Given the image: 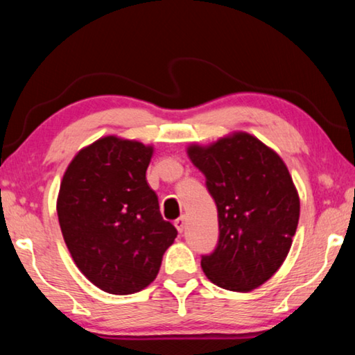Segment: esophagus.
<instances>
[{
  "mask_svg": "<svg viewBox=\"0 0 355 355\" xmlns=\"http://www.w3.org/2000/svg\"><path fill=\"white\" fill-rule=\"evenodd\" d=\"M173 225L177 227V230H178L180 233H183V230H184V225H186V219H184V216H180L178 219H175V222H173Z\"/></svg>",
  "mask_w": 355,
  "mask_h": 355,
  "instance_id": "34e87169",
  "label": "esophagus"
}]
</instances>
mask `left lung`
Instances as JSON below:
<instances>
[{
	"label": "left lung",
	"mask_w": 355,
	"mask_h": 355,
	"mask_svg": "<svg viewBox=\"0 0 355 355\" xmlns=\"http://www.w3.org/2000/svg\"><path fill=\"white\" fill-rule=\"evenodd\" d=\"M218 207L219 241L202 257L207 277L224 290L248 293L277 272L291 249L300 203L288 167L249 133L189 146Z\"/></svg>",
	"instance_id": "obj_1"
}]
</instances>
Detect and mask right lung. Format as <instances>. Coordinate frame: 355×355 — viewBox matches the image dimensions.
Segmentation results:
<instances>
[{"instance_id": "1", "label": "right lung", "mask_w": 355, "mask_h": 355, "mask_svg": "<svg viewBox=\"0 0 355 355\" xmlns=\"http://www.w3.org/2000/svg\"><path fill=\"white\" fill-rule=\"evenodd\" d=\"M152 146L106 136L71 159L58 196L64 241L100 290L133 294L158 275L177 228L163 219L146 178Z\"/></svg>"}]
</instances>
